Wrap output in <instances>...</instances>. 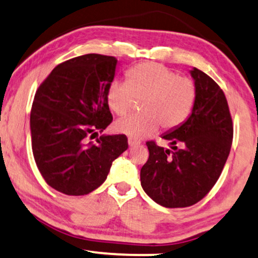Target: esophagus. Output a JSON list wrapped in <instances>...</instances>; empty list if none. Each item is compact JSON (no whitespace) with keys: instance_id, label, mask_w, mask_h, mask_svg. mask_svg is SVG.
Instances as JSON below:
<instances>
[{"instance_id":"1","label":"esophagus","mask_w":258,"mask_h":258,"mask_svg":"<svg viewBox=\"0 0 258 258\" xmlns=\"http://www.w3.org/2000/svg\"><path fill=\"white\" fill-rule=\"evenodd\" d=\"M139 144H140V140L136 139V138H131V137H130V138H128V145L131 146V148H135V146L139 145Z\"/></svg>"}]
</instances>
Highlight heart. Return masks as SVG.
I'll return each instance as SVG.
<instances>
[{
	"label": "heart",
	"mask_w": 258,
	"mask_h": 258,
	"mask_svg": "<svg viewBox=\"0 0 258 258\" xmlns=\"http://www.w3.org/2000/svg\"><path fill=\"white\" fill-rule=\"evenodd\" d=\"M127 84L113 81L107 88L110 110L122 116L139 103L140 114L114 123L116 132L131 138H146L158 130H172L190 115L197 100V86L189 77L178 76L165 65L148 61L127 71Z\"/></svg>",
	"instance_id": "1"
}]
</instances>
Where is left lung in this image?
I'll return each mask as SVG.
<instances>
[{
    "mask_svg": "<svg viewBox=\"0 0 258 258\" xmlns=\"http://www.w3.org/2000/svg\"><path fill=\"white\" fill-rule=\"evenodd\" d=\"M197 100L187 121L163 136L171 150L148 142L149 159L140 169L144 191L161 206L182 208L210 193L232 145L233 123L224 91L204 71H190Z\"/></svg>",
    "mask_w": 258,
    "mask_h": 258,
    "instance_id": "1",
    "label": "left lung"
}]
</instances>
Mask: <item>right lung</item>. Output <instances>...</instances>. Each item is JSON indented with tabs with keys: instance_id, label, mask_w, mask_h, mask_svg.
Listing matches in <instances>:
<instances>
[{
	"instance_id": "right-lung-1",
	"label": "right lung",
	"mask_w": 258,
	"mask_h": 258,
	"mask_svg": "<svg viewBox=\"0 0 258 258\" xmlns=\"http://www.w3.org/2000/svg\"><path fill=\"white\" fill-rule=\"evenodd\" d=\"M115 57L89 53L58 64L35 91L32 151L46 183L67 195H86L106 181L112 163L128 148L125 135L101 136L112 122L106 91Z\"/></svg>"
}]
</instances>
